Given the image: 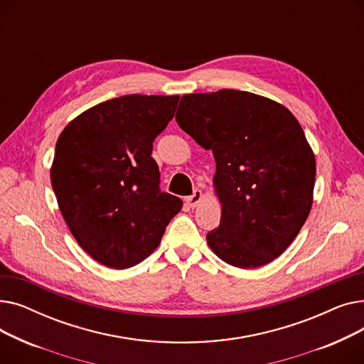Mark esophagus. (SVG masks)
<instances>
[{
  "label": "esophagus",
  "mask_w": 364,
  "mask_h": 364,
  "mask_svg": "<svg viewBox=\"0 0 364 364\" xmlns=\"http://www.w3.org/2000/svg\"><path fill=\"white\" fill-rule=\"evenodd\" d=\"M202 198H203V193H202V190H199V188H196L195 192H193V195L192 196H188L187 198V203H188V206H192V208H195L200 200H202Z\"/></svg>",
  "instance_id": "esophagus-1"
}]
</instances>
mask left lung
Here are the masks:
<instances>
[{
  "label": "left lung",
  "mask_w": 364,
  "mask_h": 364,
  "mask_svg": "<svg viewBox=\"0 0 364 364\" xmlns=\"http://www.w3.org/2000/svg\"><path fill=\"white\" fill-rule=\"evenodd\" d=\"M177 124L213 150L214 186L223 206L208 232L214 254L239 269H255L282 255L313 205L316 158L284 106L239 90L181 97Z\"/></svg>",
  "instance_id": "8db88e82"
}]
</instances>
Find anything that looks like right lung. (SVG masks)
I'll return each instance as SVG.
<instances>
[{
	"label": "right lung",
	"mask_w": 364,
	"mask_h": 364,
	"mask_svg": "<svg viewBox=\"0 0 364 364\" xmlns=\"http://www.w3.org/2000/svg\"><path fill=\"white\" fill-rule=\"evenodd\" d=\"M180 95L129 94L70 121L55 143L51 186L70 233L110 269L156 250L183 202L161 190L153 141L174 118Z\"/></svg>",
	"instance_id": "add662e5"
}]
</instances>
